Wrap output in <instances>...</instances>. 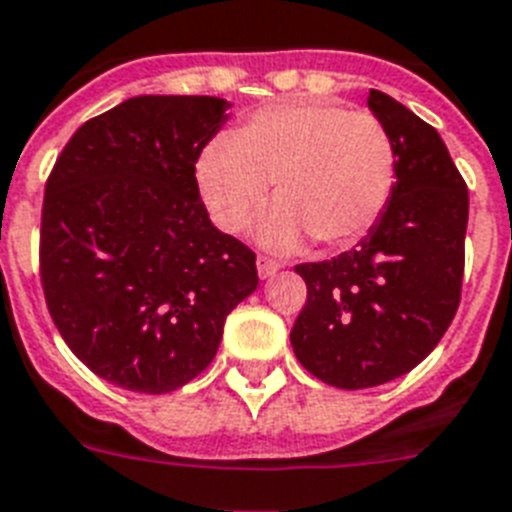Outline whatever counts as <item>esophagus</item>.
Segmentation results:
<instances>
[{"instance_id": "obj_1", "label": "esophagus", "mask_w": 512, "mask_h": 512, "mask_svg": "<svg viewBox=\"0 0 512 512\" xmlns=\"http://www.w3.org/2000/svg\"><path fill=\"white\" fill-rule=\"evenodd\" d=\"M256 266H259V277L261 280H266V277H272L277 269H280V264L272 259H266V256H259V261H256Z\"/></svg>"}]
</instances>
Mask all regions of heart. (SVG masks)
Instances as JSON below:
<instances>
[{"label": "heart", "mask_w": 512, "mask_h": 512, "mask_svg": "<svg viewBox=\"0 0 512 512\" xmlns=\"http://www.w3.org/2000/svg\"><path fill=\"white\" fill-rule=\"evenodd\" d=\"M398 154L377 114L335 101H277L256 109L232 138H214L196 162L198 196L225 232L251 225L269 198L261 240L290 251L314 238L348 248L377 225L395 188Z\"/></svg>", "instance_id": "b5f03b06"}]
</instances>
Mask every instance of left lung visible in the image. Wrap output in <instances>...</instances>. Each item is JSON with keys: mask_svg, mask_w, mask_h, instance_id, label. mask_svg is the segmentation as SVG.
Instances as JSON below:
<instances>
[{"mask_svg": "<svg viewBox=\"0 0 512 512\" xmlns=\"http://www.w3.org/2000/svg\"><path fill=\"white\" fill-rule=\"evenodd\" d=\"M369 109L398 154L390 204L353 251L295 266L308 287L295 356L340 390L392 382L424 361L458 311L466 264L468 188L445 141L382 91L371 88Z\"/></svg>", "mask_w": 512, "mask_h": 512, "instance_id": "8db88e82", "label": "left lung"}]
</instances>
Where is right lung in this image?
Masks as SVG:
<instances>
[{
    "instance_id": "add662e5",
    "label": "right lung",
    "mask_w": 512,
    "mask_h": 512,
    "mask_svg": "<svg viewBox=\"0 0 512 512\" xmlns=\"http://www.w3.org/2000/svg\"><path fill=\"white\" fill-rule=\"evenodd\" d=\"M217 96H135L83 122L41 209V285L59 335L101 379L162 395L217 356L256 290V253L211 225L196 162L227 120Z\"/></svg>"
}]
</instances>
